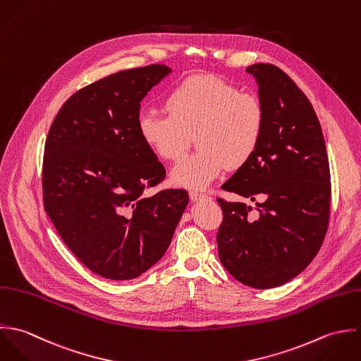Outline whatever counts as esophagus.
Segmentation results:
<instances>
[{
    "mask_svg": "<svg viewBox=\"0 0 361 361\" xmlns=\"http://www.w3.org/2000/svg\"><path fill=\"white\" fill-rule=\"evenodd\" d=\"M190 198H191V201H192V202H198V201L207 200V198H208V195H207V194H204V192H200V191L192 190V191H190Z\"/></svg>",
    "mask_w": 361,
    "mask_h": 361,
    "instance_id": "esophagus-1",
    "label": "esophagus"
}]
</instances>
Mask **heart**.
<instances>
[{
  "mask_svg": "<svg viewBox=\"0 0 361 361\" xmlns=\"http://www.w3.org/2000/svg\"><path fill=\"white\" fill-rule=\"evenodd\" d=\"M169 114L145 110L138 116L144 144L163 160H177L197 133L200 147L181 159L171 171L177 185L205 188L226 166L240 167L255 153L265 126L258 96L215 75H194L167 96Z\"/></svg>",
  "mask_w": 361,
  "mask_h": 361,
  "instance_id": "heart-1",
  "label": "heart"
}]
</instances>
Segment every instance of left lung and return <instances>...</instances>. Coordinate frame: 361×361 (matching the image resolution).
Masks as SVG:
<instances>
[{"label": "left lung", "instance_id": "left-lung-1", "mask_svg": "<svg viewBox=\"0 0 361 361\" xmlns=\"http://www.w3.org/2000/svg\"><path fill=\"white\" fill-rule=\"evenodd\" d=\"M265 109L261 142L252 157L221 185L257 202L217 200L221 265L255 288L282 286L314 259L324 241L331 205V174L318 117L288 73L272 64L245 68Z\"/></svg>", "mask_w": 361, "mask_h": 361}]
</instances>
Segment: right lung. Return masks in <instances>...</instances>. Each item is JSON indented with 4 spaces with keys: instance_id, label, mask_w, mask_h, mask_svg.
Listing matches in <instances>:
<instances>
[{
    "instance_id": "add662e5",
    "label": "right lung",
    "mask_w": 361,
    "mask_h": 361,
    "mask_svg": "<svg viewBox=\"0 0 361 361\" xmlns=\"http://www.w3.org/2000/svg\"><path fill=\"white\" fill-rule=\"evenodd\" d=\"M171 70L152 64L102 78L61 107L44 146V209L92 272L130 281L167 251L188 205L185 190H146L166 176L138 131L141 102Z\"/></svg>"
}]
</instances>
